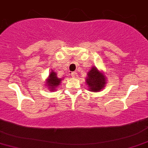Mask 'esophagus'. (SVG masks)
<instances>
[{
	"label": "esophagus",
	"mask_w": 148,
	"mask_h": 148,
	"mask_svg": "<svg viewBox=\"0 0 148 148\" xmlns=\"http://www.w3.org/2000/svg\"><path fill=\"white\" fill-rule=\"evenodd\" d=\"M71 77H72L73 78H77V77H78V75H77V73L72 72L71 73Z\"/></svg>",
	"instance_id": "1"
}]
</instances>
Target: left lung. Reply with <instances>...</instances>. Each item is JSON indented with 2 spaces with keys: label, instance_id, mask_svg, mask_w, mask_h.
Masks as SVG:
<instances>
[{
  "label": "left lung",
  "instance_id": "1",
  "mask_svg": "<svg viewBox=\"0 0 148 148\" xmlns=\"http://www.w3.org/2000/svg\"><path fill=\"white\" fill-rule=\"evenodd\" d=\"M107 77L102 71H99L96 66H92L88 71L85 82L87 85L89 91L98 92L102 90L107 84Z\"/></svg>",
  "mask_w": 148,
  "mask_h": 148
}]
</instances>
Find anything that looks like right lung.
<instances>
[{
  "label": "right lung",
  "instance_id": "right-lung-1",
  "mask_svg": "<svg viewBox=\"0 0 148 148\" xmlns=\"http://www.w3.org/2000/svg\"><path fill=\"white\" fill-rule=\"evenodd\" d=\"M64 79V78H59L57 77L56 73L54 71H53V70H51V72L49 73V77L46 79L44 84L48 88V89H49V91L55 92L57 89V87L60 85L61 82H62V81Z\"/></svg>",
  "mask_w": 148,
  "mask_h": 148
}]
</instances>
